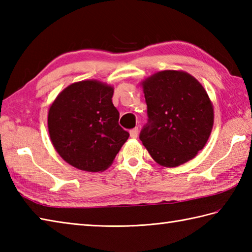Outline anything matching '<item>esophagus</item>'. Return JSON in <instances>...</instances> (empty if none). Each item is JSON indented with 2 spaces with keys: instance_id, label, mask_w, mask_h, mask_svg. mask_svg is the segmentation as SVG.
I'll list each match as a JSON object with an SVG mask.
<instances>
[{
  "instance_id": "obj_1",
  "label": "esophagus",
  "mask_w": 252,
  "mask_h": 252,
  "mask_svg": "<svg viewBox=\"0 0 252 252\" xmlns=\"http://www.w3.org/2000/svg\"><path fill=\"white\" fill-rule=\"evenodd\" d=\"M137 134H139V129H137V127H134V129H132L130 131V136L132 137V139H136Z\"/></svg>"
}]
</instances>
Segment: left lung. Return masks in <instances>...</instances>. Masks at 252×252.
<instances>
[{
    "mask_svg": "<svg viewBox=\"0 0 252 252\" xmlns=\"http://www.w3.org/2000/svg\"><path fill=\"white\" fill-rule=\"evenodd\" d=\"M147 123L140 140L156 162L176 167L203 149L213 127V106L190 74L161 71L143 82Z\"/></svg>",
    "mask_w": 252,
    "mask_h": 252,
    "instance_id": "obj_1",
    "label": "left lung"
}]
</instances>
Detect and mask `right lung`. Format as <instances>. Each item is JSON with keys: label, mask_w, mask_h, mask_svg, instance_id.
<instances>
[{"label": "right lung", "mask_w": 252, "mask_h": 252, "mask_svg": "<svg viewBox=\"0 0 252 252\" xmlns=\"http://www.w3.org/2000/svg\"><path fill=\"white\" fill-rule=\"evenodd\" d=\"M112 95L111 86L82 81L59 94L49 109L48 127L54 149L78 169H107L130 135L119 126Z\"/></svg>", "instance_id": "right-lung-1"}]
</instances>
